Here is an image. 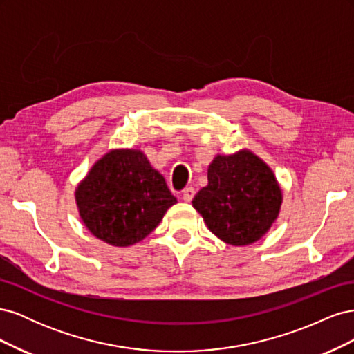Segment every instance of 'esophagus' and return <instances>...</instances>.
<instances>
[{
  "label": "esophagus",
  "instance_id": "esophagus-1",
  "mask_svg": "<svg viewBox=\"0 0 354 354\" xmlns=\"http://www.w3.org/2000/svg\"><path fill=\"white\" fill-rule=\"evenodd\" d=\"M195 196V189L194 187H186L183 190V201L185 202H190Z\"/></svg>",
  "mask_w": 354,
  "mask_h": 354
}]
</instances>
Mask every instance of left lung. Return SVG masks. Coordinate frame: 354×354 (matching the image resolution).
Here are the masks:
<instances>
[{
  "mask_svg": "<svg viewBox=\"0 0 354 354\" xmlns=\"http://www.w3.org/2000/svg\"><path fill=\"white\" fill-rule=\"evenodd\" d=\"M283 194L273 169L250 149L216 155L208 185L192 205L216 236L233 246L260 241L279 217Z\"/></svg>",
  "mask_w": 354,
  "mask_h": 354,
  "instance_id": "8db88e82",
  "label": "left lung"
}]
</instances>
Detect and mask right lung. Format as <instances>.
I'll use <instances>...</instances> for the list:
<instances>
[{
  "mask_svg": "<svg viewBox=\"0 0 354 354\" xmlns=\"http://www.w3.org/2000/svg\"><path fill=\"white\" fill-rule=\"evenodd\" d=\"M84 226L112 246L143 241L177 203L164 176L140 149H111L75 189Z\"/></svg>",
  "mask_w": 354,
  "mask_h": 354,
  "instance_id": "obj_1",
  "label": "right lung"
}]
</instances>
